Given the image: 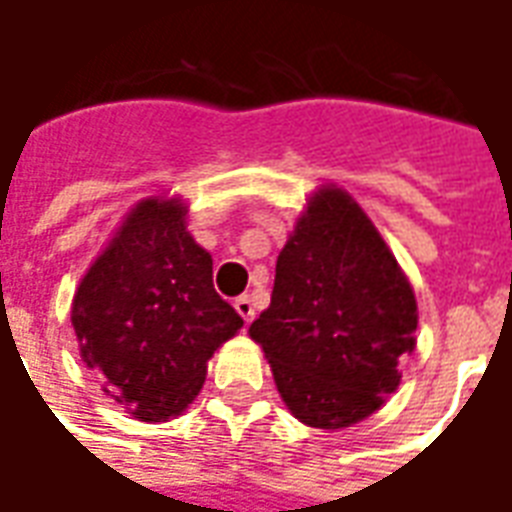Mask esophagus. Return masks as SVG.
Wrapping results in <instances>:
<instances>
[{"instance_id":"34e87169","label":"esophagus","mask_w":512,"mask_h":512,"mask_svg":"<svg viewBox=\"0 0 512 512\" xmlns=\"http://www.w3.org/2000/svg\"><path fill=\"white\" fill-rule=\"evenodd\" d=\"M233 307H235V312H238V315H241V318H244L246 323L255 321V304H252V299H249V296H238Z\"/></svg>"}]
</instances>
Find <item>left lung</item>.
I'll return each instance as SVG.
<instances>
[{"label": "left lung", "instance_id": "1", "mask_svg": "<svg viewBox=\"0 0 512 512\" xmlns=\"http://www.w3.org/2000/svg\"><path fill=\"white\" fill-rule=\"evenodd\" d=\"M417 299L376 224L337 186H321L277 257L268 310L249 337L266 354L290 414L351 428L384 406L417 345Z\"/></svg>", "mask_w": 512, "mask_h": 512}]
</instances>
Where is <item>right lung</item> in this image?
Masks as SVG:
<instances>
[{
  "mask_svg": "<svg viewBox=\"0 0 512 512\" xmlns=\"http://www.w3.org/2000/svg\"><path fill=\"white\" fill-rule=\"evenodd\" d=\"M186 202L147 197L76 288L84 365L142 422H167L200 395L208 359L244 326L213 290V260L186 230Z\"/></svg>",
  "mask_w": 512,
  "mask_h": 512,
  "instance_id": "right-lung-1",
  "label": "right lung"
}]
</instances>
